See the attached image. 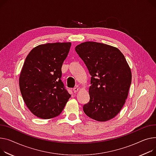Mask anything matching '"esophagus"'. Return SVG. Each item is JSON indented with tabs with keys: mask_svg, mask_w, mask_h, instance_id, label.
<instances>
[{
	"mask_svg": "<svg viewBox=\"0 0 156 156\" xmlns=\"http://www.w3.org/2000/svg\"><path fill=\"white\" fill-rule=\"evenodd\" d=\"M73 92H74L75 93H77V92H78V88H76V87H75V88H74L73 89Z\"/></svg>",
	"mask_w": 156,
	"mask_h": 156,
	"instance_id": "obj_1",
	"label": "esophagus"
}]
</instances>
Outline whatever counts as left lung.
<instances>
[{
	"instance_id": "8db88e82",
	"label": "left lung",
	"mask_w": 156,
	"mask_h": 156,
	"mask_svg": "<svg viewBox=\"0 0 156 156\" xmlns=\"http://www.w3.org/2000/svg\"><path fill=\"white\" fill-rule=\"evenodd\" d=\"M75 51L91 75L90 101L83 111L90 118L106 122L120 112L132 81L130 68L116 47L93 41L82 43Z\"/></svg>"
}]
</instances>
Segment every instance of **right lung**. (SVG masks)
Segmentation results:
<instances>
[{
  "label": "right lung",
  "mask_w": 156,
  "mask_h": 156,
  "mask_svg": "<svg viewBox=\"0 0 156 156\" xmlns=\"http://www.w3.org/2000/svg\"><path fill=\"white\" fill-rule=\"evenodd\" d=\"M71 43L40 44L27 56L19 76V87L29 110L40 119L61 113L71 97L65 89L61 67Z\"/></svg>",
  "instance_id": "add662e5"
}]
</instances>
